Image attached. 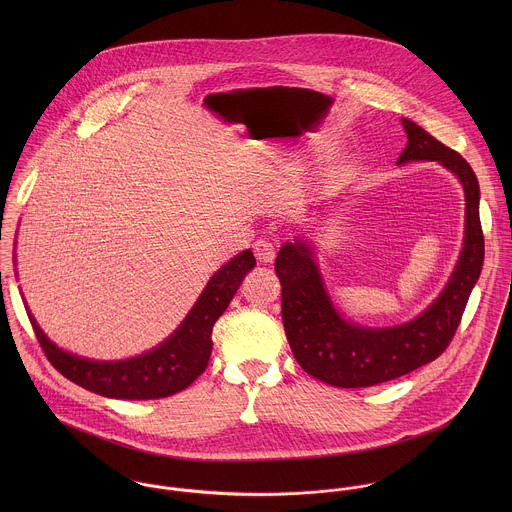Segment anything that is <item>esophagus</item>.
<instances>
[{"label": "esophagus", "instance_id": "esophagus-1", "mask_svg": "<svg viewBox=\"0 0 512 512\" xmlns=\"http://www.w3.org/2000/svg\"><path fill=\"white\" fill-rule=\"evenodd\" d=\"M252 250H254V256H256V260L260 262V264H268V262H272L274 260V244L268 240V238H258L256 242H254V246H252Z\"/></svg>", "mask_w": 512, "mask_h": 512}]
</instances>
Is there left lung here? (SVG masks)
Listing matches in <instances>:
<instances>
[{"instance_id": "left-lung-1", "label": "left lung", "mask_w": 512, "mask_h": 512, "mask_svg": "<svg viewBox=\"0 0 512 512\" xmlns=\"http://www.w3.org/2000/svg\"><path fill=\"white\" fill-rule=\"evenodd\" d=\"M408 146L398 163L430 159L453 171L465 189V240L459 262L438 299L414 321L370 329L345 321L333 307L303 242H288L274 270L282 284V319L293 357L313 378L339 388H365L436 361L451 343L467 299L479 280L485 238L479 219V183L471 165L424 128L402 118Z\"/></svg>"}]
</instances>
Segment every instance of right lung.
I'll return each instance as SVG.
<instances>
[{
  "label": "right lung",
  "instance_id": "right-lung-1",
  "mask_svg": "<svg viewBox=\"0 0 512 512\" xmlns=\"http://www.w3.org/2000/svg\"><path fill=\"white\" fill-rule=\"evenodd\" d=\"M254 264L250 250L226 262L209 280L179 329L157 349L128 361L102 363L65 353L45 337L33 315H27L49 363L74 384L106 398H167L185 390L205 372L213 351V327Z\"/></svg>",
  "mask_w": 512,
  "mask_h": 512
}]
</instances>
